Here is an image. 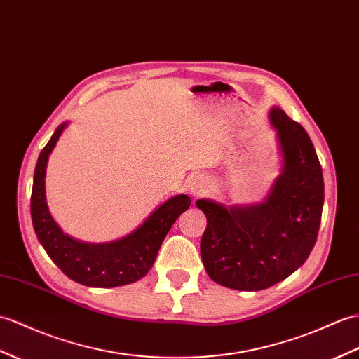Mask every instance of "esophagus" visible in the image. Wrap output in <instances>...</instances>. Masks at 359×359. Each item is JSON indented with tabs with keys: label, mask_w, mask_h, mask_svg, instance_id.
<instances>
[{
	"label": "esophagus",
	"mask_w": 359,
	"mask_h": 359,
	"mask_svg": "<svg viewBox=\"0 0 359 359\" xmlns=\"http://www.w3.org/2000/svg\"><path fill=\"white\" fill-rule=\"evenodd\" d=\"M188 185H189L191 196H194V197L206 196L211 189L210 179H208L206 176H202V174H200V176H194L193 179H191Z\"/></svg>",
	"instance_id": "obj_1"
}]
</instances>
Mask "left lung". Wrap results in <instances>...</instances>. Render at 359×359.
<instances>
[{
	"label": "left lung",
	"mask_w": 359,
	"mask_h": 359,
	"mask_svg": "<svg viewBox=\"0 0 359 359\" xmlns=\"http://www.w3.org/2000/svg\"><path fill=\"white\" fill-rule=\"evenodd\" d=\"M281 172L262 203L196 202L206 215L200 255L210 278L237 290H262L287 278L315 246L324 182L312 140L298 122L272 107Z\"/></svg>",
	"instance_id": "8db88e82"
}]
</instances>
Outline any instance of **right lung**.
<instances>
[{"label":"right lung","mask_w":359,"mask_h":359,"mask_svg":"<svg viewBox=\"0 0 359 359\" xmlns=\"http://www.w3.org/2000/svg\"><path fill=\"white\" fill-rule=\"evenodd\" d=\"M67 123L56 128L38 157L30 198L33 229L48 257L73 281L90 287L131 285L151 269L163 238L179 215L188 210L191 198L185 194L168 198L131 234L108 243H87L65 234L48 211L46 168Z\"/></svg>","instance_id":"1"}]
</instances>
